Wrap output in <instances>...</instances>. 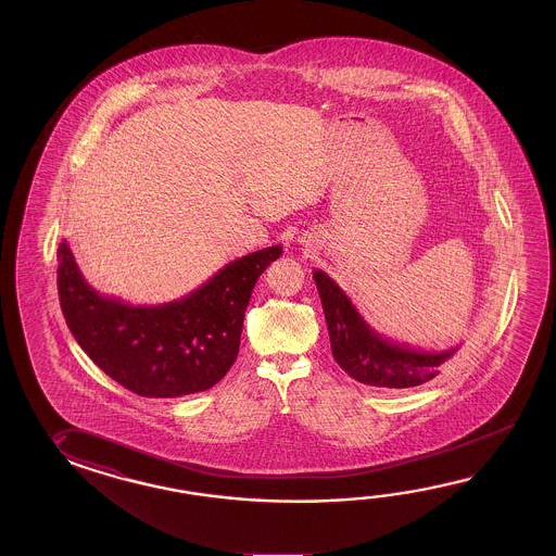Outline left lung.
Masks as SVG:
<instances>
[{"mask_svg": "<svg viewBox=\"0 0 556 556\" xmlns=\"http://www.w3.org/2000/svg\"><path fill=\"white\" fill-rule=\"evenodd\" d=\"M323 303L330 349L340 368L354 380L380 388L426 384L442 372L459 346L421 351L378 334L325 271H313Z\"/></svg>", "mask_w": 556, "mask_h": 556, "instance_id": "1", "label": "left lung"}]
</instances>
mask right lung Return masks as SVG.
<instances>
[{"instance_id": "right-lung-1", "label": "right lung", "mask_w": 556, "mask_h": 556, "mask_svg": "<svg viewBox=\"0 0 556 556\" xmlns=\"http://www.w3.org/2000/svg\"><path fill=\"white\" fill-rule=\"evenodd\" d=\"M281 251L271 245L243 255L190 295L142 306L92 289L63 239L58 250L61 311L80 349L126 390L147 397L204 392L236 363L253 287Z\"/></svg>"}]
</instances>
